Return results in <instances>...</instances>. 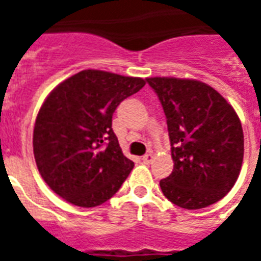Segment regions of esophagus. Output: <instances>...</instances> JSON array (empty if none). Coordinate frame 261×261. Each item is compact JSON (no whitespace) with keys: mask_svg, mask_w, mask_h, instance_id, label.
I'll return each mask as SVG.
<instances>
[{"mask_svg":"<svg viewBox=\"0 0 261 261\" xmlns=\"http://www.w3.org/2000/svg\"><path fill=\"white\" fill-rule=\"evenodd\" d=\"M141 159H142V162H144V164H151V162L153 161V153H151V152L145 153V155H144Z\"/></svg>","mask_w":261,"mask_h":261,"instance_id":"obj_1","label":"esophagus"}]
</instances>
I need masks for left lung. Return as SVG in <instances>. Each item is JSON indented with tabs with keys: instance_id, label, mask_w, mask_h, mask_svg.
Instances as JSON below:
<instances>
[{
	"instance_id": "obj_1",
	"label": "left lung",
	"mask_w": 261,
	"mask_h": 261,
	"mask_svg": "<svg viewBox=\"0 0 261 261\" xmlns=\"http://www.w3.org/2000/svg\"><path fill=\"white\" fill-rule=\"evenodd\" d=\"M164 108L173 170L159 181L164 196L186 210L219 201L235 185L243 162L238 114L214 88L180 78H147Z\"/></svg>"
}]
</instances>
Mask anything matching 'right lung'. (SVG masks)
I'll return each instance as SVG.
<instances>
[{"mask_svg":"<svg viewBox=\"0 0 261 261\" xmlns=\"http://www.w3.org/2000/svg\"><path fill=\"white\" fill-rule=\"evenodd\" d=\"M144 85L142 78L84 69L50 92L36 117L33 153L56 194L89 208L119 192L134 162L121 152L112 117Z\"/></svg>","mask_w":261,"mask_h":261,"instance_id":"right-lung-1","label":"right lung"}]
</instances>
